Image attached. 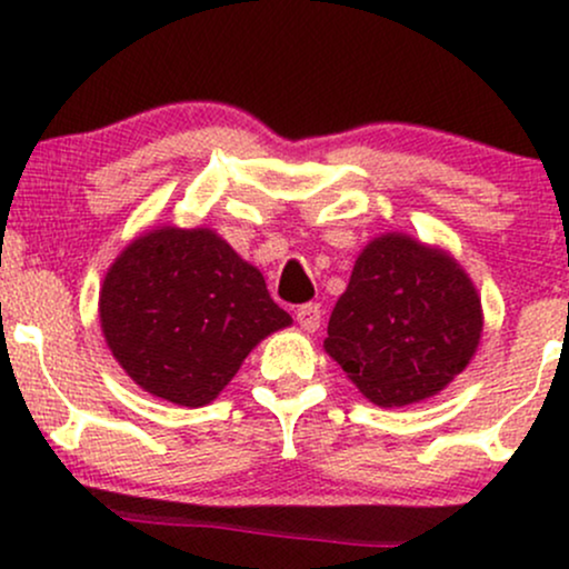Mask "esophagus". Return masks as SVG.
Segmentation results:
<instances>
[{
	"label": "esophagus",
	"instance_id": "1",
	"mask_svg": "<svg viewBox=\"0 0 569 569\" xmlns=\"http://www.w3.org/2000/svg\"><path fill=\"white\" fill-rule=\"evenodd\" d=\"M296 319L306 332H317L319 325H322V309L317 303H306L296 311Z\"/></svg>",
	"mask_w": 569,
	"mask_h": 569
}]
</instances>
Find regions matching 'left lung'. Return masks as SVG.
I'll use <instances>...</instances> for the list:
<instances>
[{
	"instance_id": "8db88e82",
	"label": "left lung",
	"mask_w": 569,
	"mask_h": 569,
	"mask_svg": "<svg viewBox=\"0 0 569 569\" xmlns=\"http://www.w3.org/2000/svg\"><path fill=\"white\" fill-rule=\"evenodd\" d=\"M477 284L450 252L389 231L365 244L327 325L325 351L378 407L439 393L482 340Z\"/></svg>"
}]
</instances>
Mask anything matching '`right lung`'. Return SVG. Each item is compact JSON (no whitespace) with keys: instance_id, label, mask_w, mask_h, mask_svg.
Returning <instances> with one entry per match:
<instances>
[{"instance_id":"1","label":"right lung","mask_w":569,"mask_h":569,"mask_svg":"<svg viewBox=\"0 0 569 569\" xmlns=\"http://www.w3.org/2000/svg\"><path fill=\"white\" fill-rule=\"evenodd\" d=\"M100 330L132 383L204 407L263 338L292 325L256 266L218 231L164 223L138 233L100 284Z\"/></svg>"}]
</instances>
